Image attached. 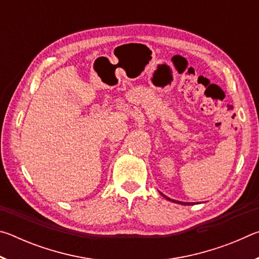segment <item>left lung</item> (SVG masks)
<instances>
[{"mask_svg":"<svg viewBox=\"0 0 259 259\" xmlns=\"http://www.w3.org/2000/svg\"><path fill=\"white\" fill-rule=\"evenodd\" d=\"M161 194H162V193H161ZM162 195H163V194H162ZM163 196H164V198H165L166 200H169V201H172V202H175V203H181V204H185V205H191V204H192V203H187V202H181V201H175V200H171V199L166 198L165 195H163Z\"/></svg>","mask_w":259,"mask_h":259,"instance_id":"1","label":"left lung"}]
</instances>
